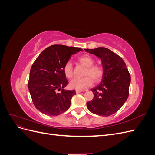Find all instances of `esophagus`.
Returning a JSON list of instances; mask_svg holds the SVG:
<instances>
[{"mask_svg":"<svg viewBox=\"0 0 155 155\" xmlns=\"http://www.w3.org/2000/svg\"><path fill=\"white\" fill-rule=\"evenodd\" d=\"M82 91H83V90H76V92L77 94H79V93L81 92Z\"/></svg>","mask_w":155,"mask_h":155,"instance_id":"1","label":"esophagus"}]
</instances>
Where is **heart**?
<instances>
[{"instance_id":"b5f03b06","label":"heart","mask_w":155,"mask_h":155,"mask_svg":"<svg viewBox=\"0 0 155 155\" xmlns=\"http://www.w3.org/2000/svg\"><path fill=\"white\" fill-rule=\"evenodd\" d=\"M78 61L85 67L82 78H74L70 82V87L77 90H83L92 85L93 81L95 83L100 82L104 76V68L100 64H94V59L88 54H84L78 59ZM63 72L67 78L73 77V67L70 61L65 63Z\"/></svg>"}]
</instances>
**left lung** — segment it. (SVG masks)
<instances>
[{
  "label": "left lung",
  "instance_id": "1",
  "mask_svg": "<svg viewBox=\"0 0 155 155\" xmlns=\"http://www.w3.org/2000/svg\"><path fill=\"white\" fill-rule=\"evenodd\" d=\"M85 50L100 58L104 68L101 82L91 89L94 98L87 103V108L97 115L110 116L118 111L127 99L130 75L124 61L109 49L99 47Z\"/></svg>",
  "mask_w": 155,
  "mask_h": 155
}]
</instances>
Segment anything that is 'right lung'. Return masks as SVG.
I'll use <instances>...</instances> for the list:
<instances>
[{"instance_id":"1","label":"right lung","mask_w":155,"mask_h":155,"mask_svg":"<svg viewBox=\"0 0 155 155\" xmlns=\"http://www.w3.org/2000/svg\"><path fill=\"white\" fill-rule=\"evenodd\" d=\"M82 49L53 45L44 50L31 67L28 89L37 109L48 116H58L67 110L76 91H65L68 81L63 72L70 56ZM63 89L60 93V89Z\"/></svg>"}]
</instances>
